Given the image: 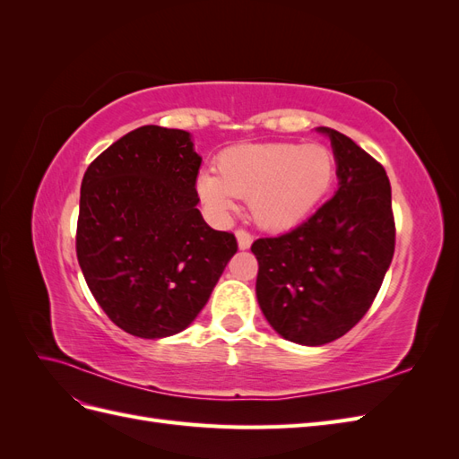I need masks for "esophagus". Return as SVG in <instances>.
I'll list each match as a JSON object with an SVG mask.
<instances>
[{
  "instance_id": "esophagus-1",
  "label": "esophagus",
  "mask_w": 459,
  "mask_h": 459,
  "mask_svg": "<svg viewBox=\"0 0 459 459\" xmlns=\"http://www.w3.org/2000/svg\"><path fill=\"white\" fill-rule=\"evenodd\" d=\"M235 238H238V245H239L241 251H245V248H248V247L253 245V235L248 233V231H245V230L235 231Z\"/></svg>"
}]
</instances>
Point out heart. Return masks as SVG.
<instances>
[{
	"label": "heart",
	"instance_id": "b5f03b06",
	"mask_svg": "<svg viewBox=\"0 0 459 459\" xmlns=\"http://www.w3.org/2000/svg\"><path fill=\"white\" fill-rule=\"evenodd\" d=\"M216 172L197 176L201 203L218 218L248 199L253 220L264 230L299 226L325 201L337 178V160L319 143H241L216 157Z\"/></svg>",
	"mask_w": 459,
	"mask_h": 459
}]
</instances>
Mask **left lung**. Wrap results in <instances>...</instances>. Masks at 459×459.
Masks as SVG:
<instances>
[{
    "mask_svg": "<svg viewBox=\"0 0 459 459\" xmlns=\"http://www.w3.org/2000/svg\"><path fill=\"white\" fill-rule=\"evenodd\" d=\"M339 189L307 221L251 247L256 297L287 341L319 346L342 337L366 316L394 255L391 184L383 166L331 128Z\"/></svg>",
    "mask_w": 459,
    "mask_h": 459,
    "instance_id": "8db88e82",
    "label": "left lung"
}]
</instances>
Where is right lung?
I'll use <instances>...</instances> for the list:
<instances>
[{
	"label": "right lung",
	"mask_w": 459,
	"mask_h": 459,
	"mask_svg": "<svg viewBox=\"0 0 459 459\" xmlns=\"http://www.w3.org/2000/svg\"><path fill=\"white\" fill-rule=\"evenodd\" d=\"M199 169L187 132L142 126L82 179L78 264L97 304L130 335L184 331L238 253L235 235L206 226L199 212Z\"/></svg>",
	"instance_id": "obj_1"
}]
</instances>
